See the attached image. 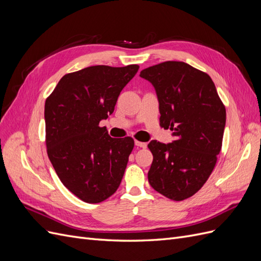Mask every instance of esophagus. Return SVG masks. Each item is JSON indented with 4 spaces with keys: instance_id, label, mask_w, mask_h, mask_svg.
I'll return each instance as SVG.
<instances>
[{
    "instance_id": "1",
    "label": "esophagus",
    "mask_w": 261,
    "mask_h": 261,
    "mask_svg": "<svg viewBox=\"0 0 261 261\" xmlns=\"http://www.w3.org/2000/svg\"><path fill=\"white\" fill-rule=\"evenodd\" d=\"M135 145L137 147H140V148H146L147 147V143H141V141H138V140L135 141Z\"/></svg>"
}]
</instances>
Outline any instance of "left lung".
Wrapping results in <instances>:
<instances>
[{"instance_id":"8db88e82","label":"left lung","mask_w":261,"mask_h":261,"mask_svg":"<svg viewBox=\"0 0 261 261\" xmlns=\"http://www.w3.org/2000/svg\"><path fill=\"white\" fill-rule=\"evenodd\" d=\"M140 77L154 87L160 125L175 140H151L153 161L148 172L151 187L180 201L195 195L216 167L222 147L226 112L207 73L184 62L168 61L145 68Z\"/></svg>"}]
</instances>
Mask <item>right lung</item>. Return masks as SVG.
I'll use <instances>...</instances> for the list:
<instances>
[{
	"instance_id": "1",
	"label": "right lung",
	"mask_w": 261,
	"mask_h": 261,
	"mask_svg": "<svg viewBox=\"0 0 261 261\" xmlns=\"http://www.w3.org/2000/svg\"><path fill=\"white\" fill-rule=\"evenodd\" d=\"M138 68L86 67L63 76L45 100L46 152L63 185L85 202L108 199L121 184L134 139L110 137L99 123Z\"/></svg>"
}]
</instances>
